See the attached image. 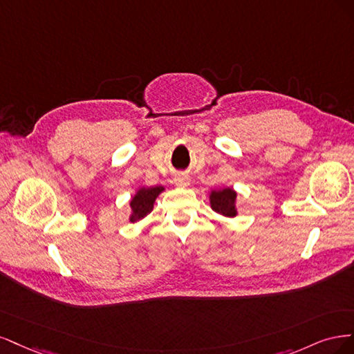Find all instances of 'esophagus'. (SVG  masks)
Listing matches in <instances>:
<instances>
[{"label":"esophagus","instance_id":"obj_1","mask_svg":"<svg viewBox=\"0 0 354 354\" xmlns=\"http://www.w3.org/2000/svg\"><path fill=\"white\" fill-rule=\"evenodd\" d=\"M175 182H176L178 185L187 187V185H189V176L185 175V174H179V175L175 176Z\"/></svg>","mask_w":354,"mask_h":354}]
</instances>
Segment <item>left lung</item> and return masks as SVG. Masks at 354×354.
<instances>
[{"instance_id":"obj_1","label":"left lung","mask_w":354,"mask_h":354,"mask_svg":"<svg viewBox=\"0 0 354 354\" xmlns=\"http://www.w3.org/2000/svg\"><path fill=\"white\" fill-rule=\"evenodd\" d=\"M235 198H236V192L232 191L231 188H225L222 191H213L210 196L212 209L216 213L234 218L236 214Z\"/></svg>"}]
</instances>
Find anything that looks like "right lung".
Here are the masks:
<instances>
[{
	"instance_id": "add662e5",
	"label": "right lung",
	"mask_w": 354,
	"mask_h": 354,
	"mask_svg": "<svg viewBox=\"0 0 354 354\" xmlns=\"http://www.w3.org/2000/svg\"><path fill=\"white\" fill-rule=\"evenodd\" d=\"M163 191V187H153V188H142L131 201L132 216L131 222H136L144 219L145 216L153 210V204L158 194Z\"/></svg>"
}]
</instances>
